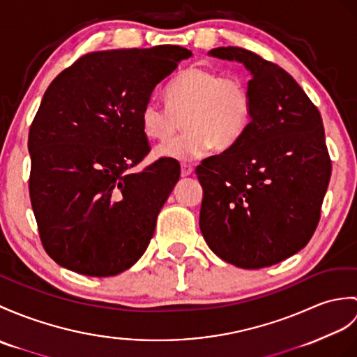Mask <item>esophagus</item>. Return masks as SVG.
I'll return each mask as SVG.
<instances>
[{
	"label": "esophagus",
	"mask_w": 357,
	"mask_h": 357,
	"mask_svg": "<svg viewBox=\"0 0 357 357\" xmlns=\"http://www.w3.org/2000/svg\"><path fill=\"white\" fill-rule=\"evenodd\" d=\"M193 173V167L190 164H182L181 165V176H190Z\"/></svg>",
	"instance_id": "1"
}]
</instances>
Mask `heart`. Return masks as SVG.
Segmentation results:
<instances>
[{"label":"heart","instance_id":"1","mask_svg":"<svg viewBox=\"0 0 357 357\" xmlns=\"http://www.w3.org/2000/svg\"><path fill=\"white\" fill-rule=\"evenodd\" d=\"M165 105L147 102L139 112L144 137L162 141L176 130L184 132L155 149L156 158L190 161L213 146H233L251 121L252 94L242 77H222L205 66H192L165 89Z\"/></svg>","mask_w":357,"mask_h":357}]
</instances>
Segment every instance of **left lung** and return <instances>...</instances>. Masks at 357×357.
<instances>
[{
	"label": "left lung",
	"mask_w": 357,
	"mask_h": 357,
	"mask_svg": "<svg viewBox=\"0 0 357 357\" xmlns=\"http://www.w3.org/2000/svg\"><path fill=\"white\" fill-rule=\"evenodd\" d=\"M208 54L251 73L252 114L233 146L196 167L199 227L222 260L272 266L301 251L318 227L331 175L321 114L278 65L238 47Z\"/></svg>",
	"instance_id": "left-lung-1"
}]
</instances>
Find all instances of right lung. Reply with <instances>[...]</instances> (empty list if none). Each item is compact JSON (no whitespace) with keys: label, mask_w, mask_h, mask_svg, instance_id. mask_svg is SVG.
<instances>
[{"label":"right lung","mask_w":357,"mask_h":357,"mask_svg":"<svg viewBox=\"0 0 357 357\" xmlns=\"http://www.w3.org/2000/svg\"><path fill=\"white\" fill-rule=\"evenodd\" d=\"M192 52L178 45L106 50L62 71L29 132L30 201L44 250L88 277L129 269L147 250L156 218L181 175L151 151L139 112Z\"/></svg>","instance_id":"obj_1"}]
</instances>
